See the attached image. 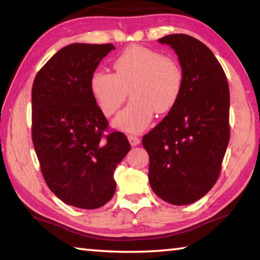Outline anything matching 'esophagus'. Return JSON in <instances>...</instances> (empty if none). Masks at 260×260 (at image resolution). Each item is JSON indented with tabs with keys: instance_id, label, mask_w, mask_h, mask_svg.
Returning <instances> with one entry per match:
<instances>
[{
	"instance_id": "1",
	"label": "esophagus",
	"mask_w": 260,
	"mask_h": 260,
	"mask_svg": "<svg viewBox=\"0 0 260 260\" xmlns=\"http://www.w3.org/2000/svg\"><path fill=\"white\" fill-rule=\"evenodd\" d=\"M128 139L131 146H137L138 144H140V138L135 135H128Z\"/></svg>"
}]
</instances>
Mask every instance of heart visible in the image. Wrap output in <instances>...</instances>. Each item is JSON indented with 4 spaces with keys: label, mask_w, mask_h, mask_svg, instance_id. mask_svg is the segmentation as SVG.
Segmentation results:
<instances>
[{
    "label": "heart",
    "mask_w": 260,
    "mask_h": 260,
    "mask_svg": "<svg viewBox=\"0 0 260 260\" xmlns=\"http://www.w3.org/2000/svg\"><path fill=\"white\" fill-rule=\"evenodd\" d=\"M113 68L114 73L95 72L90 79V90L106 116L113 115L120 109L129 90L131 101L113 122L121 130H144L155 112L168 113L182 95L184 70L172 55L134 45L115 58Z\"/></svg>",
    "instance_id": "heart-1"
}]
</instances>
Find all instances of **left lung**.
I'll return each instance as SVG.
<instances>
[{"instance_id": "obj_1", "label": "left lung", "mask_w": 260, "mask_h": 260, "mask_svg": "<svg viewBox=\"0 0 260 260\" xmlns=\"http://www.w3.org/2000/svg\"><path fill=\"white\" fill-rule=\"evenodd\" d=\"M178 54L184 70L182 95L143 137L149 183L172 205L197 202L214 187L230 140L228 78L213 52L198 39L174 34L158 39Z\"/></svg>"}]
</instances>
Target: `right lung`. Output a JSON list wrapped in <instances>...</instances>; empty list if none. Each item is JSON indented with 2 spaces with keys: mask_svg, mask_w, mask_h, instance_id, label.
<instances>
[{
  "mask_svg": "<svg viewBox=\"0 0 260 260\" xmlns=\"http://www.w3.org/2000/svg\"><path fill=\"white\" fill-rule=\"evenodd\" d=\"M112 44L76 43L48 60L34 79L31 138L43 178L63 203L102 207L115 192L114 170L130 150L111 131L90 90V79ZM108 134H105V132Z\"/></svg>",
  "mask_w": 260,
  "mask_h": 260,
  "instance_id": "add662e5",
  "label": "right lung"
}]
</instances>
